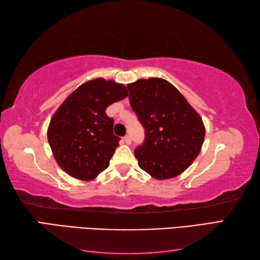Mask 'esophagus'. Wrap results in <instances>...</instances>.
<instances>
[{
	"mask_svg": "<svg viewBox=\"0 0 260 260\" xmlns=\"http://www.w3.org/2000/svg\"><path fill=\"white\" fill-rule=\"evenodd\" d=\"M124 142L126 143V144H131L132 143V139H131V136L129 135H126V136H124Z\"/></svg>",
	"mask_w": 260,
	"mask_h": 260,
	"instance_id": "obj_1",
	"label": "esophagus"
}]
</instances>
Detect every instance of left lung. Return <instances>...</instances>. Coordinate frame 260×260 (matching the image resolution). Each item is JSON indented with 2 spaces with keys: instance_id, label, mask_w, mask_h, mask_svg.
<instances>
[{
  "instance_id": "8db88e82",
  "label": "left lung",
  "mask_w": 260,
  "mask_h": 260,
  "mask_svg": "<svg viewBox=\"0 0 260 260\" xmlns=\"http://www.w3.org/2000/svg\"><path fill=\"white\" fill-rule=\"evenodd\" d=\"M127 89L131 106L145 129V141L134 151L140 168L157 180L183 173L203 144L206 128L200 115L164 79H140Z\"/></svg>"
}]
</instances>
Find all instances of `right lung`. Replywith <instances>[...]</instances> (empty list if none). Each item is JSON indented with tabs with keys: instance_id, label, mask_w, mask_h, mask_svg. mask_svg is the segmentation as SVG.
<instances>
[{
	"instance_id": "add662e5",
	"label": "right lung",
	"mask_w": 260,
	"mask_h": 260,
	"mask_svg": "<svg viewBox=\"0 0 260 260\" xmlns=\"http://www.w3.org/2000/svg\"><path fill=\"white\" fill-rule=\"evenodd\" d=\"M127 95L123 84L97 78L79 86L60 105L48 127V142L64 172L89 181L108 168L119 137L105 110Z\"/></svg>"
}]
</instances>
